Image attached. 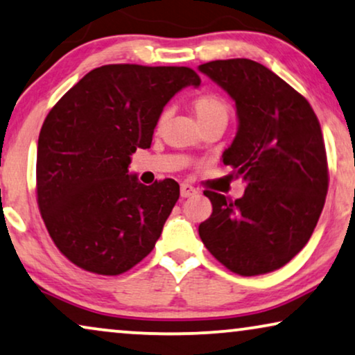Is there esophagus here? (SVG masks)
Segmentation results:
<instances>
[{
    "mask_svg": "<svg viewBox=\"0 0 355 355\" xmlns=\"http://www.w3.org/2000/svg\"><path fill=\"white\" fill-rule=\"evenodd\" d=\"M195 193H196L195 187H191L190 183H182V187H180L182 198H190V196L195 195Z\"/></svg>",
    "mask_w": 355,
    "mask_h": 355,
    "instance_id": "34e87169",
    "label": "esophagus"
}]
</instances>
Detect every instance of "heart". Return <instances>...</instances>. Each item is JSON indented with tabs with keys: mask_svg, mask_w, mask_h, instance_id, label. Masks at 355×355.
<instances>
[{
	"mask_svg": "<svg viewBox=\"0 0 355 355\" xmlns=\"http://www.w3.org/2000/svg\"><path fill=\"white\" fill-rule=\"evenodd\" d=\"M191 107L193 110H195L196 118L201 126L211 125V123H222V125H227V121H229L230 103L217 92L200 94V96L193 98ZM168 115H170L168 108H164V110L159 113L157 125H155L157 126V130L162 128L164 123L167 121Z\"/></svg>",
	"mask_w": 355,
	"mask_h": 355,
	"instance_id": "b5f03b06",
	"label": "heart"
}]
</instances>
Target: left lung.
Listing matches in <instances>:
<instances>
[{
	"mask_svg": "<svg viewBox=\"0 0 355 355\" xmlns=\"http://www.w3.org/2000/svg\"><path fill=\"white\" fill-rule=\"evenodd\" d=\"M235 101L239 133L222 160L247 183L239 200L206 190L212 214L200 237L217 261L259 276L291 261L309 242L329 185L321 126L309 101L266 66L247 58L200 66Z\"/></svg>",
	"mask_w": 355,
	"mask_h": 355,
	"instance_id": "left-lung-1",
	"label": "left lung"
}]
</instances>
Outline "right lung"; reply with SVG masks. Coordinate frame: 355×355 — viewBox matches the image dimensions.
I'll return each mask as SVG.
<instances>
[{
  "label": "right lung",
  "mask_w": 355,
  "mask_h": 355,
  "mask_svg": "<svg viewBox=\"0 0 355 355\" xmlns=\"http://www.w3.org/2000/svg\"><path fill=\"white\" fill-rule=\"evenodd\" d=\"M187 66L105 64L46 115L37 148V205L51 240L84 271L118 276L155 247L180 196L172 178L146 187L128 175L165 103L200 86Z\"/></svg>",
  "instance_id": "1"
}]
</instances>
